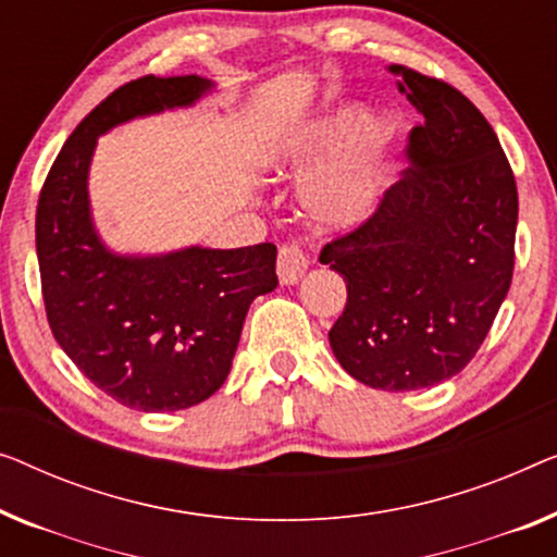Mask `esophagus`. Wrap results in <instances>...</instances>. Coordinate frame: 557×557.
<instances>
[{
  "instance_id": "esophagus-1",
  "label": "esophagus",
  "mask_w": 557,
  "mask_h": 557,
  "mask_svg": "<svg viewBox=\"0 0 557 557\" xmlns=\"http://www.w3.org/2000/svg\"><path fill=\"white\" fill-rule=\"evenodd\" d=\"M309 256L298 244H284L278 248V261H276V271H278V278L281 284L292 286L296 284L298 278L304 276L306 269H309Z\"/></svg>"
}]
</instances>
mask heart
I'll use <instances>...</instances> for the list:
<instances>
[{
  "label": "heart",
  "mask_w": 557,
  "mask_h": 557,
  "mask_svg": "<svg viewBox=\"0 0 557 557\" xmlns=\"http://www.w3.org/2000/svg\"><path fill=\"white\" fill-rule=\"evenodd\" d=\"M354 112L344 110L326 120L298 152L311 156L334 148L351 131ZM389 140V123L372 115L361 120L344 148L321 163L301 185V206L313 223L324 228H344L359 223L372 211L379 190L382 152Z\"/></svg>",
  "instance_id": "b5f03b06"
}]
</instances>
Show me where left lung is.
Here are the masks:
<instances>
[{
  "label": "left lung",
  "instance_id": "1",
  "mask_svg": "<svg viewBox=\"0 0 557 557\" xmlns=\"http://www.w3.org/2000/svg\"><path fill=\"white\" fill-rule=\"evenodd\" d=\"M424 123L412 168L319 261L346 281L329 332L338 364L386 392L440 384L470 364L512 284L518 185L485 115L445 79L389 64Z\"/></svg>",
  "mask_w": 557,
  "mask_h": 557
}]
</instances>
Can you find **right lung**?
Wrapping results in <instances>:
<instances>
[{
	"label": "right lung",
	"mask_w": 557,
	"mask_h": 557,
	"mask_svg": "<svg viewBox=\"0 0 557 557\" xmlns=\"http://www.w3.org/2000/svg\"><path fill=\"white\" fill-rule=\"evenodd\" d=\"M206 90L211 83L198 75H145L117 87L72 131L37 200L52 336L98 389L140 412H175L219 392L248 306L278 286L273 244L127 259L110 253L92 228L87 168L98 135Z\"/></svg>",
	"instance_id": "right-lung-1"
}]
</instances>
